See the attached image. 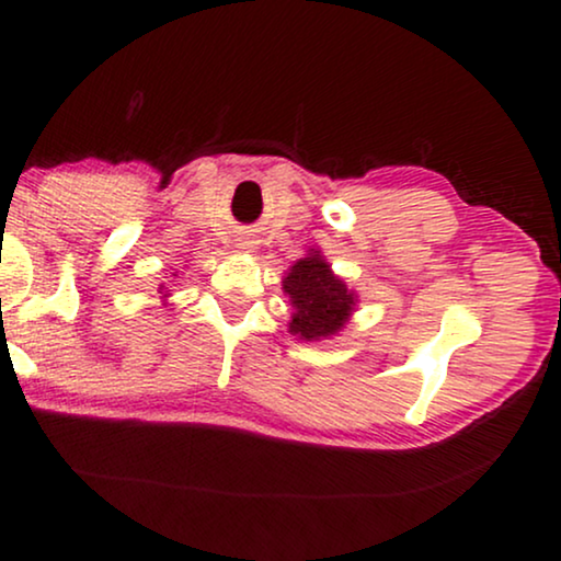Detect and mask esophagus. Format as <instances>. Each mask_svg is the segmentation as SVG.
Listing matches in <instances>:
<instances>
[{
    "label": "esophagus",
    "instance_id": "obj_1",
    "mask_svg": "<svg viewBox=\"0 0 561 561\" xmlns=\"http://www.w3.org/2000/svg\"><path fill=\"white\" fill-rule=\"evenodd\" d=\"M242 250H244V252H252V244H250V242H242Z\"/></svg>",
    "mask_w": 561,
    "mask_h": 561
}]
</instances>
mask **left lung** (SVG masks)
<instances>
[{"label":"left lung","mask_w":561,"mask_h":561,"mask_svg":"<svg viewBox=\"0 0 561 561\" xmlns=\"http://www.w3.org/2000/svg\"><path fill=\"white\" fill-rule=\"evenodd\" d=\"M283 294L294 306L288 332L306 342L332 340L357 309L355 290L332 271L321 250L313 248L283 275Z\"/></svg>","instance_id":"left-lung-1"}]
</instances>
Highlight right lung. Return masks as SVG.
<instances>
[{
	"label": "right lung",
	"mask_w": 561,
	"mask_h": 561,
	"mask_svg": "<svg viewBox=\"0 0 561 561\" xmlns=\"http://www.w3.org/2000/svg\"><path fill=\"white\" fill-rule=\"evenodd\" d=\"M173 275H179V273H173ZM160 294H163V298L171 296V294H168V290H165V286H160Z\"/></svg>",
	"instance_id": "obj_1"
}]
</instances>
